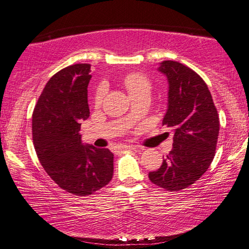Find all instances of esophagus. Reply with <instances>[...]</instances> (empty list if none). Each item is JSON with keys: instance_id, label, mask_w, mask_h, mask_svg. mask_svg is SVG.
<instances>
[{"instance_id": "34e87169", "label": "esophagus", "mask_w": 249, "mask_h": 249, "mask_svg": "<svg viewBox=\"0 0 249 249\" xmlns=\"http://www.w3.org/2000/svg\"><path fill=\"white\" fill-rule=\"evenodd\" d=\"M123 149H137L136 146H130V145H122V146H116L113 148L114 150V153H119L120 150H123Z\"/></svg>"}]
</instances>
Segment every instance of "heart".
I'll return each mask as SVG.
<instances>
[{
    "label": "heart",
    "mask_w": 249,
    "mask_h": 249,
    "mask_svg": "<svg viewBox=\"0 0 249 249\" xmlns=\"http://www.w3.org/2000/svg\"><path fill=\"white\" fill-rule=\"evenodd\" d=\"M124 86L126 88V90H127L130 98L141 94H150L151 91V82L149 81V79L147 78L145 74L138 72L129 73L128 75H126L124 79ZM103 89L100 88V89L96 91L95 94L96 103L101 102V100L103 98Z\"/></svg>",
    "instance_id": "obj_1"
}]
</instances>
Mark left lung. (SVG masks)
I'll list each match as a JSON object with an SVG mask.
<instances>
[{
	"mask_svg": "<svg viewBox=\"0 0 249 249\" xmlns=\"http://www.w3.org/2000/svg\"><path fill=\"white\" fill-rule=\"evenodd\" d=\"M168 80L162 125L174 130L172 149L149 180L167 191H179L208 170L215 155L220 121L209 88L199 74L178 61L160 62Z\"/></svg>",
	"mask_w": 249,
	"mask_h": 249,
	"instance_id": "8db88e82",
	"label": "left lung"
}]
</instances>
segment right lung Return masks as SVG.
<instances>
[{
	"label": "right lung",
	"mask_w": 249,
	"mask_h": 249,
	"mask_svg": "<svg viewBox=\"0 0 249 249\" xmlns=\"http://www.w3.org/2000/svg\"><path fill=\"white\" fill-rule=\"evenodd\" d=\"M89 64L69 66L46 84L33 113V142L48 176L75 196H89L113 177L114 155L107 148L84 145L80 121L90 116Z\"/></svg>",
	"instance_id": "1"
}]
</instances>
